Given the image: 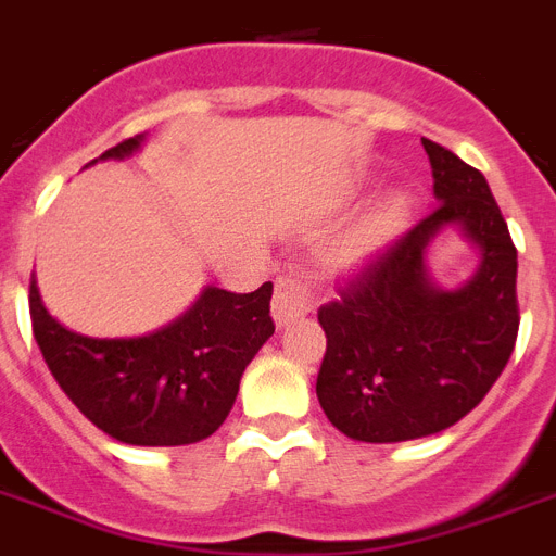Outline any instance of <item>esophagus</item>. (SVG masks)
<instances>
[{"instance_id":"34e87169","label":"esophagus","mask_w":556,"mask_h":556,"mask_svg":"<svg viewBox=\"0 0 556 556\" xmlns=\"http://www.w3.org/2000/svg\"><path fill=\"white\" fill-rule=\"evenodd\" d=\"M313 311V296L305 285L299 282L291 274H279L274 285V302L271 313L277 327L291 325L293 318H302Z\"/></svg>"}]
</instances>
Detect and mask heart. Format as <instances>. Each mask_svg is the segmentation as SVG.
<instances>
[{
	"mask_svg": "<svg viewBox=\"0 0 556 556\" xmlns=\"http://www.w3.org/2000/svg\"><path fill=\"white\" fill-rule=\"evenodd\" d=\"M405 215H408V201H405V195H389L386 201H380V204L330 251L332 268H336V271L361 268L366 260L375 257V254L397 235Z\"/></svg>",
	"mask_w": 556,
	"mask_h": 556,
	"instance_id": "1",
	"label": "heart"
}]
</instances>
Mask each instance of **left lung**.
I'll return each mask as SVG.
<instances>
[{"label":"left lung","instance_id":"1","mask_svg":"<svg viewBox=\"0 0 556 556\" xmlns=\"http://www.w3.org/2000/svg\"><path fill=\"white\" fill-rule=\"evenodd\" d=\"M439 206L380 249L318 307L327 352L316 394L327 419L358 442H405L445 431L486 397L518 338V249L486 178L422 139ZM462 223L482 249L480 274L439 292L424 245Z\"/></svg>","mask_w":556,"mask_h":556}]
</instances>
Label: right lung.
Instances as JSON below:
<instances>
[{"instance_id":"add662e5","label":"right lung","mask_w":556,"mask_h":556,"mask_svg":"<svg viewBox=\"0 0 556 556\" xmlns=\"http://www.w3.org/2000/svg\"><path fill=\"white\" fill-rule=\"evenodd\" d=\"M139 139H123L100 159L128 156ZM271 293V282L251 293L206 288L164 330L89 338L58 325L30 279L33 336L52 378L100 431L125 445H192L224 425L245 366L274 336Z\"/></svg>"}]
</instances>
